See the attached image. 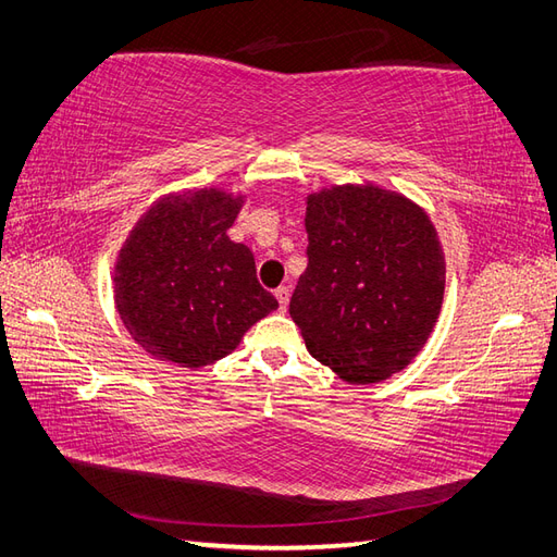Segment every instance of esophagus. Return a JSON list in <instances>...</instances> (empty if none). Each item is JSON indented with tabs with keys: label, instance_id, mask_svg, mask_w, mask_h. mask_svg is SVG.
<instances>
[{
	"label": "esophagus",
	"instance_id": "34e87169",
	"mask_svg": "<svg viewBox=\"0 0 557 557\" xmlns=\"http://www.w3.org/2000/svg\"><path fill=\"white\" fill-rule=\"evenodd\" d=\"M274 295H276V300H278V305H281V310H286L288 300H290V288H288V286H281V288L274 290Z\"/></svg>",
	"mask_w": 557,
	"mask_h": 557
}]
</instances>
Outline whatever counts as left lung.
Here are the masks:
<instances>
[{
    "mask_svg": "<svg viewBox=\"0 0 557 557\" xmlns=\"http://www.w3.org/2000/svg\"><path fill=\"white\" fill-rule=\"evenodd\" d=\"M307 269L290 317L307 350L348 383L400 372L436 326L446 257L422 207L364 185L307 195Z\"/></svg>",
    "mask_w": 557,
    "mask_h": 557,
    "instance_id": "left-lung-1",
    "label": "left lung"
}]
</instances>
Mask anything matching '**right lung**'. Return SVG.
Here are the masks:
<instances>
[{"label": "right lung", "instance_id": "1", "mask_svg": "<svg viewBox=\"0 0 557 557\" xmlns=\"http://www.w3.org/2000/svg\"><path fill=\"white\" fill-rule=\"evenodd\" d=\"M243 202L245 195L221 188L164 195L119 250L116 310L154 360L188 369L212 364L278 307L259 286L250 247L226 233Z\"/></svg>", "mask_w": 557, "mask_h": 557}]
</instances>
